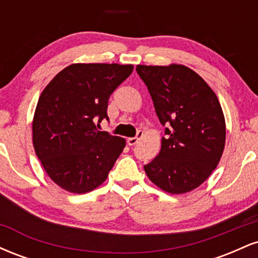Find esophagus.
Wrapping results in <instances>:
<instances>
[{"label": "esophagus", "mask_w": 258, "mask_h": 258, "mask_svg": "<svg viewBox=\"0 0 258 258\" xmlns=\"http://www.w3.org/2000/svg\"><path fill=\"white\" fill-rule=\"evenodd\" d=\"M142 137H143V132H142V131H138L137 136H136L135 138H128V139H127V144H128V146H131V147L136 146V144L138 143L139 139H141Z\"/></svg>", "instance_id": "esophagus-1"}]
</instances>
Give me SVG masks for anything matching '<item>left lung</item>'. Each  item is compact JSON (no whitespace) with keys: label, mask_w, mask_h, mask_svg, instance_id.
I'll return each mask as SVG.
<instances>
[{"label":"left lung","mask_w":258,"mask_h":258,"mask_svg":"<svg viewBox=\"0 0 258 258\" xmlns=\"http://www.w3.org/2000/svg\"><path fill=\"white\" fill-rule=\"evenodd\" d=\"M166 138L156 158L144 166L161 190L184 194L211 176L226 144V120L217 96L185 65H137Z\"/></svg>","instance_id":"1"}]
</instances>
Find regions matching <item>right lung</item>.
<instances>
[{"label":"right lung","mask_w":258,"mask_h":258,"mask_svg":"<svg viewBox=\"0 0 258 258\" xmlns=\"http://www.w3.org/2000/svg\"><path fill=\"white\" fill-rule=\"evenodd\" d=\"M133 65L75 63L44 87L32 119V144L55 184L70 193L98 188L126 146L125 138L98 131L108 119L109 97Z\"/></svg>","instance_id":"obj_1"}]
</instances>
